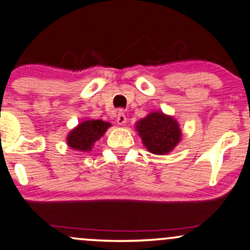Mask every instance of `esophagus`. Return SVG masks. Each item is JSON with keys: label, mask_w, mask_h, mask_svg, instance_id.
<instances>
[{"label": "esophagus", "mask_w": 250, "mask_h": 250, "mask_svg": "<svg viewBox=\"0 0 250 250\" xmlns=\"http://www.w3.org/2000/svg\"><path fill=\"white\" fill-rule=\"evenodd\" d=\"M117 123H118L119 125H124L126 123V116L125 113L123 112V110H119L118 116H117Z\"/></svg>", "instance_id": "obj_1"}]
</instances>
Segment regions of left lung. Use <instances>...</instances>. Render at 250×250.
<instances>
[{"label": "left lung", "mask_w": 250, "mask_h": 250, "mask_svg": "<svg viewBox=\"0 0 250 250\" xmlns=\"http://www.w3.org/2000/svg\"><path fill=\"white\" fill-rule=\"evenodd\" d=\"M144 145L154 154H166L177 146L181 137L178 123L172 117L153 112L137 123Z\"/></svg>", "instance_id": "8db88e82"}]
</instances>
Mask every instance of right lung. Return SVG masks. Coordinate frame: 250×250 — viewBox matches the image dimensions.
Returning a JSON list of instances; mask_svg holds the SVG:
<instances>
[{
  "label": "right lung",
  "instance_id": "obj_1",
  "mask_svg": "<svg viewBox=\"0 0 250 250\" xmlns=\"http://www.w3.org/2000/svg\"><path fill=\"white\" fill-rule=\"evenodd\" d=\"M108 126L111 125L101 119L86 120L81 123L67 136V145L73 149H79L82 152L91 151L93 143L104 136Z\"/></svg>",
  "mask_w": 250,
  "mask_h": 250
}]
</instances>
